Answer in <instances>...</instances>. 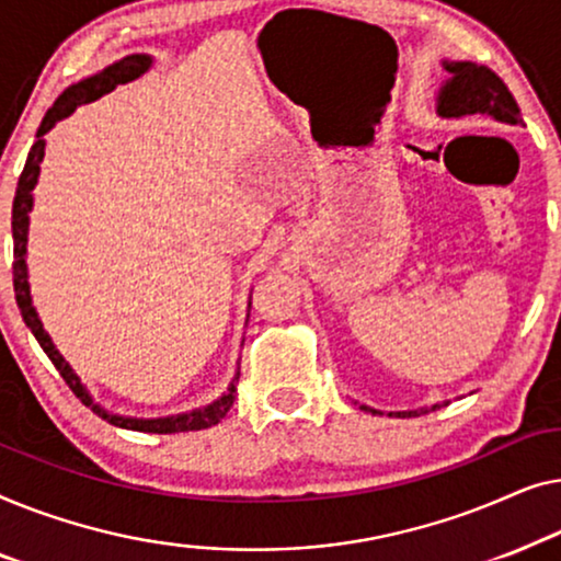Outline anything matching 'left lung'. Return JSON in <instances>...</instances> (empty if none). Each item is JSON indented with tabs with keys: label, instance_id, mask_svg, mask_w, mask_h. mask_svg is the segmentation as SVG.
Returning a JSON list of instances; mask_svg holds the SVG:
<instances>
[{
	"label": "left lung",
	"instance_id": "left-lung-1",
	"mask_svg": "<svg viewBox=\"0 0 561 561\" xmlns=\"http://www.w3.org/2000/svg\"><path fill=\"white\" fill-rule=\"evenodd\" d=\"M445 68L449 70V81L442 85L439 99H437L439 116L457 119V116H468V114H485L501 124H524L514 93L508 91V85L503 83L499 73H493L491 68L478 66V62H470V60L445 62ZM432 409H439V404H435ZM368 412H374V409H368ZM374 414H381V412H374ZM416 414L420 412H391L389 416H416Z\"/></svg>",
	"mask_w": 561,
	"mask_h": 561
}]
</instances>
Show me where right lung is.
Segmentation results:
<instances>
[{"label":"right lung","instance_id":"1","mask_svg":"<svg viewBox=\"0 0 561 561\" xmlns=\"http://www.w3.org/2000/svg\"><path fill=\"white\" fill-rule=\"evenodd\" d=\"M152 58L149 55H126L119 62L108 66L101 70V73L85 78V81L70 85L55 101L50 112L45 114V119L37 129V139L33 149H30L25 170H22L20 183H18V193H14V203H12V239H14V264H12V274H14V295H18V305L22 312V320L27 322V328L33 330V335L37 337V343L43 345V351L47 353V358L53 360V366L60 370V376L66 378V383L70 386V391L76 393L78 399L83 401L85 407H91L99 416H104L108 424H116V427L124 430H137V432H154V435H172V432H195V430H208L213 424H218L224 416L228 414V409L233 407L236 399V381H239V374H236L233 383L228 386V391L220 397L218 401H213L205 409H195L191 414H178V416H164V420H129V416H116L108 414L104 409L96 407L89 397V391L83 389L81 378L73 374V368L68 366L66 358L55 351V345L50 341V335L45 333L41 318H37L33 299H30V284H27V264H25V254H27V224H30V208H33V187L37 183V175H41V162L45 154V134L53 129L55 122L66 119V116L73 112L78 104H91L104 96V93L114 91L119 83L134 81L139 73H145L149 68Z\"/></svg>","mask_w":561,"mask_h":561}]
</instances>
